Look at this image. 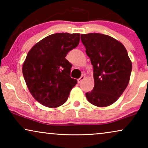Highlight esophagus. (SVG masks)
Segmentation results:
<instances>
[{"instance_id":"esophagus-1","label":"esophagus","mask_w":148,"mask_h":148,"mask_svg":"<svg viewBox=\"0 0 148 148\" xmlns=\"http://www.w3.org/2000/svg\"><path fill=\"white\" fill-rule=\"evenodd\" d=\"M84 79H85V75H82V77H80V78H79V79H77V82H78V83H79H79H81V82H82V81Z\"/></svg>"}]
</instances>
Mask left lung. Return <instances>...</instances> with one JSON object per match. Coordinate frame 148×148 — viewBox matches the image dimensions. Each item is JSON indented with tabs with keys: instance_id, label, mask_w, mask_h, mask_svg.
Listing matches in <instances>:
<instances>
[{
	"instance_id": "1",
	"label": "left lung",
	"mask_w": 148,
	"mask_h": 148,
	"mask_svg": "<svg viewBox=\"0 0 148 148\" xmlns=\"http://www.w3.org/2000/svg\"><path fill=\"white\" fill-rule=\"evenodd\" d=\"M81 40L94 68V87L86 93V98L94 106H110L122 95L130 79L132 63L126 48L102 34H81Z\"/></svg>"
}]
</instances>
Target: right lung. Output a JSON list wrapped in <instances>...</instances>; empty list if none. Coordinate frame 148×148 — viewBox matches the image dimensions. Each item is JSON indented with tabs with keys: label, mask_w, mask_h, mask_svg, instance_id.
<instances>
[{
	"label": "right lung",
	"mask_w": 148,
	"mask_h": 148,
	"mask_svg": "<svg viewBox=\"0 0 148 148\" xmlns=\"http://www.w3.org/2000/svg\"><path fill=\"white\" fill-rule=\"evenodd\" d=\"M79 40V34H54L38 42L27 53L22 68L24 79L32 96L44 106H61L77 83L71 77L72 64L65 57Z\"/></svg>",
	"instance_id": "obj_1"
}]
</instances>
